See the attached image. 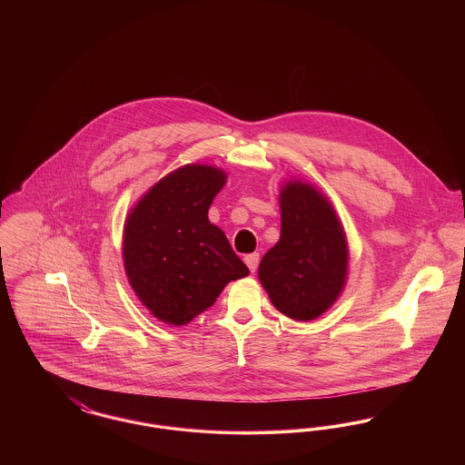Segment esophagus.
Masks as SVG:
<instances>
[{"label":"esophagus","mask_w":465,"mask_h":465,"mask_svg":"<svg viewBox=\"0 0 465 465\" xmlns=\"http://www.w3.org/2000/svg\"><path fill=\"white\" fill-rule=\"evenodd\" d=\"M243 262H245L247 268L251 270V273H254V272H256V268H258V263H260V254H258V252L247 254V256L243 258Z\"/></svg>","instance_id":"esophagus-1"}]
</instances>
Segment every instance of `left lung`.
<instances>
[{
    "label": "left lung",
    "mask_w": 465,
    "mask_h": 465,
    "mask_svg": "<svg viewBox=\"0 0 465 465\" xmlns=\"http://www.w3.org/2000/svg\"><path fill=\"white\" fill-rule=\"evenodd\" d=\"M281 241L260 263L258 277L275 309L312 321L331 307L347 275V242L331 203L303 183L281 193Z\"/></svg>",
    "instance_id": "8db88e82"
}]
</instances>
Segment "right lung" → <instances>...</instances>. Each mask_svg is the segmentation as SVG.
I'll list each match as a JSON object with an SVG mask.
<instances>
[{
  "instance_id": "1",
  "label": "right lung",
  "mask_w": 465,
  "mask_h": 465,
  "mask_svg": "<svg viewBox=\"0 0 465 465\" xmlns=\"http://www.w3.org/2000/svg\"><path fill=\"white\" fill-rule=\"evenodd\" d=\"M224 173L188 163L137 202L124 232V262L139 300L167 324L183 326L209 309L249 268L207 213Z\"/></svg>"
}]
</instances>
